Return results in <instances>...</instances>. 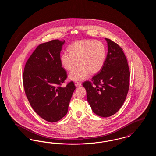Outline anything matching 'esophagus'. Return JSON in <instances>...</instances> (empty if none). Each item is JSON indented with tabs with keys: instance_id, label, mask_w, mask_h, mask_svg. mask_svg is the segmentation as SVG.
Listing matches in <instances>:
<instances>
[{
	"instance_id": "obj_1",
	"label": "esophagus",
	"mask_w": 156,
	"mask_h": 156,
	"mask_svg": "<svg viewBox=\"0 0 156 156\" xmlns=\"http://www.w3.org/2000/svg\"><path fill=\"white\" fill-rule=\"evenodd\" d=\"M75 85L76 87H80L82 85L81 83L78 81L75 82Z\"/></svg>"
}]
</instances>
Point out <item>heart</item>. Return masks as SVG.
<instances>
[{
    "mask_svg": "<svg viewBox=\"0 0 156 156\" xmlns=\"http://www.w3.org/2000/svg\"><path fill=\"white\" fill-rule=\"evenodd\" d=\"M106 51L104 44L99 41L83 40L73 43L69 47V51L62 52L60 62L67 71L73 70L68 75L73 81H80L87 78L89 73L96 74L104 67Z\"/></svg>",
    "mask_w": 156,
    "mask_h": 156,
    "instance_id": "1",
    "label": "heart"
}]
</instances>
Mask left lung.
Segmentation results:
<instances>
[{
  "label": "left lung",
  "instance_id": "obj_1",
  "mask_svg": "<svg viewBox=\"0 0 156 156\" xmlns=\"http://www.w3.org/2000/svg\"><path fill=\"white\" fill-rule=\"evenodd\" d=\"M108 54L102 69L84 82L87 98L92 111L107 118L116 113L124 103L129 88L130 71L122 48L110 39L105 38Z\"/></svg>",
  "mask_w": 156,
  "mask_h": 156
}]
</instances>
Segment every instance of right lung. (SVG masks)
Listing matches in <instances>:
<instances>
[{
	"label": "right lung",
	"instance_id": "right-lung-1",
	"mask_svg": "<svg viewBox=\"0 0 156 156\" xmlns=\"http://www.w3.org/2000/svg\"><path fill=\"white\" fill-rule=\"evenodd\" d=\"M64 42L54 40L39 45L26 62L23 75L31 106L49 122H56L67 114L75 89L73 81L61 87L67 77L59 59Z\"/></svg>",
	"mask_w": 156,
	"mask_h": 156
}]
</instances>
